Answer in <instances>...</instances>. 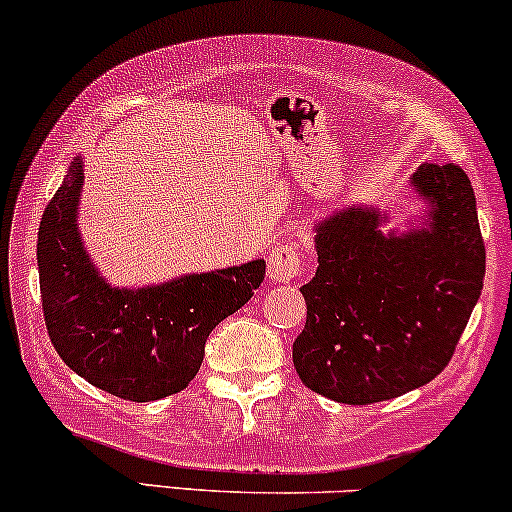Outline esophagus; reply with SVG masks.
<instances>
[{
    "mask_svg": "<svg viewBox=\"0 0 512 512\" xmlns=\"http://www.w3.org/2000/svg\"><path fill=\"white\" fill-rule=\"evenodd\" d=\"M269 276L274 281L288 283L300 274L303 267V248L295 240H276L269 250Z\"/></svg>",
    "mask_w": 512,
    "mask_h": 512,
    "instance_id": "esophagus-1",
    "label": "esophagus"
}]
</instances>
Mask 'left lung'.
<instances>
[{
  "mask_svg": "<svg viewBox=\"0 0 512 512\" xmlns=\"http://www.w3.org/2000/svg\"><path fill=\"white\" fill-rule=\"evenodd\" d=\"M412 183L432 202L429 229L381 236L377 209H346L317 229V272L293 365L310 391L369 405L446 369L484 286L486 250L470 178L422 164Z\"/></svg>",
  "mask_w": 512,
  "mask_h": 512,
  "instance_id": "obj_1",
  "label": "left lung"
}]
</instances>
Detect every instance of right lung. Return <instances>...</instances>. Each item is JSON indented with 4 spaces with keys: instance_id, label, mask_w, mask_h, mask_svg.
<instances>
[{
    "instance_id": "right-lung-1",
    "label": "right lung",
    "mask_w": 512,
    "mask_h": 512,
    "mask_svg": "<svg viewBox=\"0 0 512 512\" xmlns=\"http://www.w3.org/2000/svg\"><path fill=\"white\" fill-rule=\"evenodd\" d=\"M80 162L42 214L38 269L42 315L61 360L97 389L150 403L193 381L212 329L240 310L264 281V262L183 276L157 288H109L76 231Z\"/></svg>"
}]
</instances>
